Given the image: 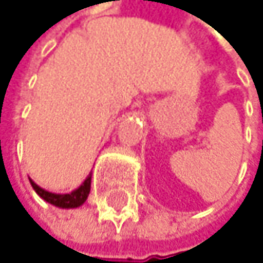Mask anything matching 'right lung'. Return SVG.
Returning <instances> with one entry per match:
<instances>
[{"label": "right lung", "mask_w": 263, "mask_h": 263, "mask_svg": "<svg viewBox=\"0 0 263 263\" xmlns=\"http://www.w3.org/2000/svg\"><path fill=\"white\" fill-rule=\"evenodd\" d=\"M29 183H31V186H33V189L37 193V196L42 197L45 202L52 203V205H55L58 208H79L88 199L89 189H91V175H88L86 180L77 189H74L72 193H69V194H55V193H50V191H45L41 186H37L33 180H29Z\"/></svg>", "instance_id": "obj_1"}]
</instances>
